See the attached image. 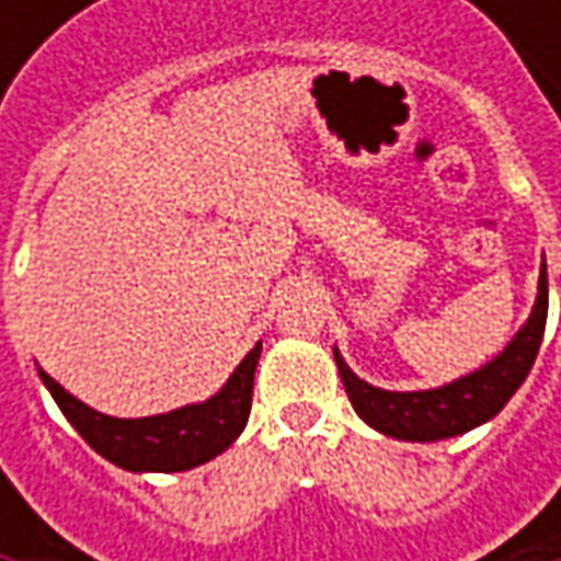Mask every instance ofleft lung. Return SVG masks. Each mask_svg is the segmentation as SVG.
Returning <instances> with one entry per match:
<instances>
[{
  "label": "left lung",
  "mask_w": 561,
  "mask_h": 561,
  "mask_svg": "<svg viewBox=\"0 0 561 561\" xmlns=\"http://www.w3.org/2000/svg\"><path fill=\"white\" fill-rule=\"evenodd\" d=\"M547 306H550V284H547V259H543L534 309L528 321L518 328V334L503 346V353H496L481 368L456 377L443 387H431V390L375 387L362 380L334 346V362L343 377L346 397L353 402L358 419L393 440L437 443L468 434L490 419H496L530 375L534 358L543 343Z\"/></svg>",
  "instance_id": "1"
}]
</instances>
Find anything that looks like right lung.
<instances>
[{"label":"right lung","instance_id":"add662e5","mask_svg":"<svg viewBox=\"0 0 561 561\" xmlns=\"http://www.w3.org/2000/svg\"><path fill=\"white\" fill-rule=\"evenodd\" d=\"M262 356V343H255L247 358L233 368L227 383L203 402H190L149 419H115L90 409L87 402L71 397L58 380L43 368L39 380L58 402L61 415L71 421L77 434L96 449L102 459L124 471H190L196 465L211 462L230 443L243 434L252 409V380Z\"/></svg>","mask_w":561,"mask_h":561}]
</instances>
